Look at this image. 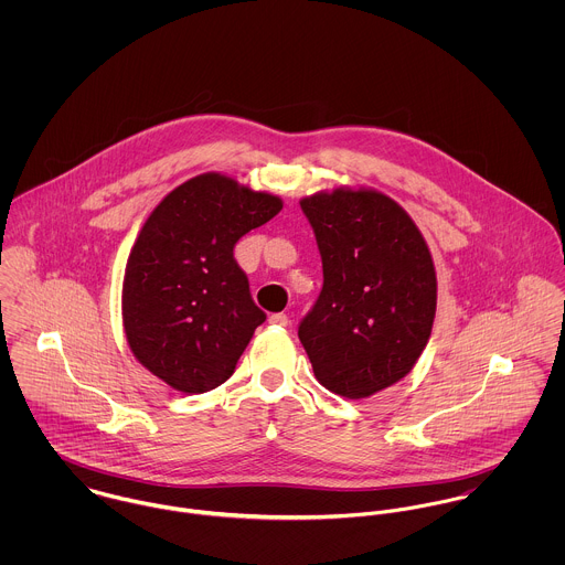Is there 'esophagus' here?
Returning <instances> with one entry per match:
<instances>
[{"mask_svg": "<svg viewBox=\"0 0 565 565\" xmlns=\"http://www.w3.org/2000/svg\"><path fill=\"white\" fill-rule=\"evenodd\" d=\"M269 322L274 323V326H287L289 318H287L285 313H274V316L269 318Z\"/></svg>", "mask_w": 565, "mask_h": 565, "instance_id": "esophagus-1", "label": "esophagus"}]
</instances>
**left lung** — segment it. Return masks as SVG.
<instances>
[{
    "instance_id": "obj_1",
    "label": "left lung",
    "mask_w": 565,
    "mask_h": 565,
    "mask_svg": "<svg viewBox=\"0 0 565 565\" xmlns=\"http://www.w3.org/2000/svg\"><path fill=\"white\" fill-rule=\"evenodd\" d=\"M323 285L298 326L316 379L350 401L404 379L428 343L437 278L422 233L392 198L334 189L300 202Z\"/></svg>"
}]
</instances>
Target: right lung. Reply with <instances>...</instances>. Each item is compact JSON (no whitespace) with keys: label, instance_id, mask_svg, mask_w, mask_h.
Instances as JSON below:
<instances>
[{"label":"right lung","instance_id":"right-lung-1","mask_svg":"<svg viewBox=\"0 0 565 565\" xmlns=\"http://www.w3.org/2000/svg\"><path fill=\"white\" fill-rule=\"evenodd\" d=\"M280 209L271 193L202 173L164 195L143 224L126 265L124 328L137 361L169 387L204 394L233 376L267 318L233 249Z\"/></svg>","mask_w":565,"mask_h":565}]
</instances>
